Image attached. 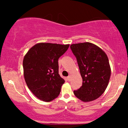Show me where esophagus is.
Masks as SVG:
<instances>
[{"label": "esophagus", "instance_id": "1", "mask_svg": "<svg viewBox=\"0 0 128 128\" xmlns=\"http://www.w3.org/2000/svg\"><path fill=\"white\" fill-rule=\"evenodd\" d=\"M71 78H72L71 75H69L68 77H67V80H68V81H70V80H71Z\"/></svg>", "mask_w": 128, "mask_h": 128}]
</instances>
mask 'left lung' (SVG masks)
I'll return each instance as SVG.
<instances>
[{
    "label": "left lung",
    "instance_id": "left-lung-1",
    "mask_svg": "<svg viewBox=\"0 0 128 128\" xmlns=\"http://www.w3.org/2000/svg\"><path fill=\"white\" fill-rule=\"evenodd\" d=\"M70 49L78 64L82 85L73 92L83 102L98 99L104 93L111 76L109 60L105 52L91 42L73 44Z\"/></svg>",
    "mask_w": 128,
    "mask_h": 128
}]
</instances>
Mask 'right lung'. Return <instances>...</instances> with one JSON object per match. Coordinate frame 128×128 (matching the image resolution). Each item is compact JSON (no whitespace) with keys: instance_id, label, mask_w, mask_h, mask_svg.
Masks as SVG:
<instances>
[{"instance_id":"right-lung-1","label":"right lung","mask_w":128,"mask_h":128,"mask_svg":"<svg viewBox=\"0 0 128 128\" xmlns=\"http://www.w3.org/2000/svg\"><path fill=\"white\" fill-rule=\"evenodd\" d=\"M69 44H36L29 50L23 61L24 77L32 93L39 99L50 102L59 96L65 80L58 73V59Z\"/></svg>"}]
</instances>
